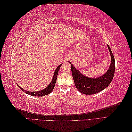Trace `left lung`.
I'll use <instances>...</instances> for the list:
<instances>
[{
	"mask_svg": "<svg viewBox=\"0 0 132 132\" xmlns=\"http://www.w3.org/2000/svg\"><path fill=\"white\" fill-rule=\"evenodd\" d=\"M110 52L111 62L107 72L101 77L91 78L82 75L70 62L71 69L74 81L77 89L81 93L86 95H92L99 93L104 90L110 85L112 80L115 71V61L110 46L107 45Z\"/></svg>",
	"mask_w": 132,
	"mask_h": 132,
	"instance_id": "left-lung-1",
	"label": "left lung"
}]
</instances>
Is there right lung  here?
<instances>
[{"label":"right lung","mask_w":132,"mask_h":132,"mask_svg":"<svg viewBox=\"0 0 132 132\" xmlns=\"http://www.w3.org/2000/svg\"><path fill=\"white\" fill-rule=\"evenodd\" d=\"M62 64H60L58 66V67L55 69V72L54 73L53 77L52 78V80L51 82H50V84L48 85L45 89H44L43 90H40V91H26L24 89H23L21 87H20V86H18V87L22 91L24 92L26 94L30 95L31 96H45L47 95H48L49 94H50L52 91H53L55 82H56V80H57V75L58 74V71L59 70L60 68H61V65Z\"/></svg>","instance_id":"add662e5"}]
</instances>
